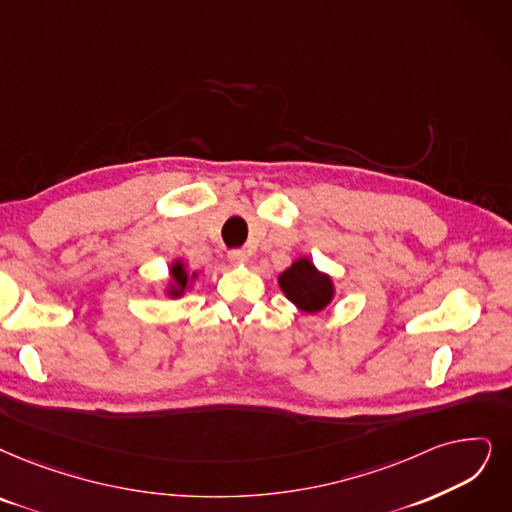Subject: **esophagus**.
<instances>
[{"label": "esophagus", "instance_id": "esophagus-1", "mask_svg": "<svg viewBox=\"0 0 512 512\" xmlns=\"http://www.w3.org/2000/svg\"><path fill=\"white\" fill-rule=\"evenodd\" d=\"M229 260L233 262V264H245L250 260V254L245 252V250H231L229 252Z\"/></svg>", "mask_w": 512, "mask_h": 512}]
</instances>
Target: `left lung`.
<instances>
[{"label": "left lung", "instance_id": "8db88e82", "mask_svg": "<svg viewBox=\"0 0 512 512\" xmlns=\"http://www.w3.org/2000/svg\"><path fill=\"white\" fill-rule=\"evenodd\" d=\"M283 296L296 309L309 315H317L332 304L336 296V285L332 275L319 271L309 256L296 258L288 269L277 277Z\"/></svg>", "mask_w": 512, "mask_h": 512}]
</instances>
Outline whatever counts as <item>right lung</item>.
<instances>
[{"label":"right lung","instance_id":"1","mask_svg":"<svg viewBox=\"0 0 512 512\" xmlns=\"http://www.w3.org/2000/svg\"><path fill=\"white\" fill-rule=\"evenodd\" d=\"M197 279H199V275L195 271L193 273L187 271V262L185 260L174 258L170 262V277H168L166 288H163V294H166V298H172V300L182 298L193 288V283Z\"/></svg>","mask_w":512,"mask_h":512}]
</instances>
